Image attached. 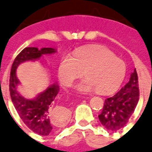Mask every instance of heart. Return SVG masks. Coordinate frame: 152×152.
<instances>
[{"label": "heart", "instance_id": "heart-1", "mask_svg": "<svg viewBox=\"0 0 152 152\" xmlns=\"http://www.w3.org/2000/svg\"><path fill=\"white\" fill-rule=\"evenodd\" d=\"M86 76L76 86L81 94L97 91L107 94L119 88L125 76L126 66L112 51L99 45L85 47L73 52L72 57H63L58 66L62 85L70 86L82 75Z\"/></svg>", "mask_w": 152, "mask_h": 152}]
</instances>
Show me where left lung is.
<instances>
[{"label":"left lung","mask_w":152,"mask_h":152,"mask_svg":"<svg viewBox=\"0 0 152 152\" xmlns=\"http://www.w3.org/2000/svg\"><path fill=\"white\" fill-rule=\"evenodd\" d=\"M139 99L138 80L136 69L131 73L129 81L114 96L105 100L99 119L104 127L117 131L124 127L134 113Z\"/></svg>","instance_id":"1"}]
</instances>
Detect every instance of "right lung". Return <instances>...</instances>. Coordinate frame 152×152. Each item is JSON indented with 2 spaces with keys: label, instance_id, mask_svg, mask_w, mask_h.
<instances>
[{
  "label": "right lung",
  "instance_id": "right-lung-1",
  "mask_svg": "<svg viewBox=\"0 0 152 152\" xmlns=\"http://www.w3.org/2000/svg\"><path fill=\"white\" fill-rule=\"evenodd\" d=\"M56 53L53 48L27 47L18 53L12 64L10 77V97L16 111L27 126L36 134L41 136H50L55 134L59 126L51 120V115H57L66 120L68 110L64 107L53 108V103L59 92V86L56 84L50 85L45 91L38 94L32 99H27L18 91L19 80L16 76V69L19 64L26 61L40 59L45 54Z\"/></svg>",
  "mask_w": 152,
  "mask_h": 152
}]
</instances>
